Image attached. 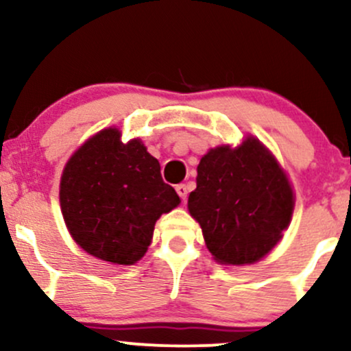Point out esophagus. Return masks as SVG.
I'll return each instance as SVG.
<instances>
[{
    "label": "esophagus",
    "mask_w": 351,
    "mask_h": 351,
    "mask_svg": "<svg viewBox=\"0 0 351 351\" xmlns=\"http://www.w3.org/2000/svg\"><path fill=\"white\" fill-rule=\"evenodd\" d=\"M176 193H178V196L181 199H186V196H188V186L186 184H176Z\"/></svg>",
    "instance_id": "obj_1"
}]
</instances>
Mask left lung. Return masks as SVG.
Masks as SVG:
<instances>
[{"label": "left lung", "mask_w": 351, "mask_h": 351, "mask_svg": "<svg viewBox=\"0 0 351 351\" xmlns=\"http://www.w3.org/2000/svg\"><path fill=\"white\" fill-rule=\"evenodd\" d=\"M188 209L221 264H252L289 226L293 193L272 155L247 138L237 148L209 150L198 165Z\"/></svg>", "instance_id": "1"}]
</instances>
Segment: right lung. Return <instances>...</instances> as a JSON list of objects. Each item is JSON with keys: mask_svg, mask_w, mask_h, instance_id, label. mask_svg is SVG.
<instances>
[{"mask_svg": "<svg viewBox=\"0 0 351 351\" xmlns=\"http://www.w3.org/2000/svg\"><path fill=\"white\" fill-rule=\"evenodd\" d=\"M60 209L84 251L107 263L130 265L147 252L155 223L180 198L140 140L122 143L107 128L84 143L60 178Z\"/></svg>", "mask_w": 351, "mask_h": 351, "instance_id": "right-lung-1", "label": "right lung"}]
</instances>
